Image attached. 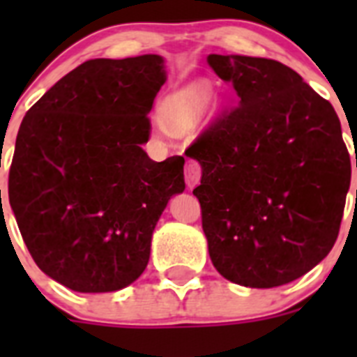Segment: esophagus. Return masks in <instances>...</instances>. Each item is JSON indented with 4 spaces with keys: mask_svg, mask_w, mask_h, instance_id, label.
<instances>
[{
    "mask_svg": "<svg viewBox=\"0 0 357 357\" xmlns=\"http://www.w3.org/2000/svg\"><path fill=\"white\" fill-rule=\"evenodd\" d=\"M200 164L197 160H188V164H185V184H188V188H195L200 182Z\"/></svg>",
    "mask_w": 357,
    "mask_h": 357,
    "instance_id": "34e87169",
    "label": "esophagus"
}]
</instances>
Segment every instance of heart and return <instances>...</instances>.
<instances>
[{
    "label": "heart",
    "instance_id": "heart-1",
    "mask_svg": "<svg viewBox=\"0 0 357 357\" xmlns=\"http://www.w3.org/2000/svg\"><path fill=\"white\" fill-rule=\"evenodd\" d=\"M209 102V85L204 82H197V84L185 85L176 93L169 94L160 105V112L169 127L182 130V128L191 127L204 116Z\"/></svg>",
    "mask_w": 357,
    "mask_h": 357
}]
</instances>
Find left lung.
I'll use <instances>...</instances> for the list:
<instances>
[{
  "instance_id": "left-lung-1",
  "label": "left lung",
  "mask_w": 357,
  "mask_h": 357,
  "mask_svg": "<svg viewBox=\"0 0 357 357\" xmlns=\"http://www.w3.org/2000/svg\"><path fill=\"white\" fill-rule=\"evenodd\" d=\"M207 62L238 94L185 150L202 166L193 195L211 261L236 284H288L338 238L351 185L342 125L288 66L243 55Z\"/></svg>"
}]
</instances>
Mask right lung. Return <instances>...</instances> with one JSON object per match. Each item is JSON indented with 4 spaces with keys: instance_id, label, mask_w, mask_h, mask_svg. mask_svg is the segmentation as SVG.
<instances>
[{
    "instance_id": "obj_1",
    "label": "right lung",
    "mask_w": 357,
    "mask_h": 357,
    "mask_svg": "<svg viewBox=\"0 0 357 357\" xmlns=\"http://www.w3.org/2000/svg\"><path fill=\"white\" fill-rule=\"evenodd\" d=\"M164 82L159 55L93 59L56 82L19 127L8 200L36 264L66 288L132 284L164 207L184 191V157L155 162L141 148Z\"/></svg>"
}]
</instances>
